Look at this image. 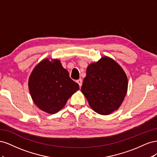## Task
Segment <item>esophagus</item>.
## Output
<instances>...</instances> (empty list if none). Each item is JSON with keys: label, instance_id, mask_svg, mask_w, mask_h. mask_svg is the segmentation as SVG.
Wrapping results in <instances>:
<instances>
[{"label": "esophagus", "instance_id": "34e87169", "mask_svg": "<svg viewBox=\"0 0 157 157\" xmlns=\"http://www.w3.org/2000/svg\"><path fill=\"white\" fill-rule=\"evenodd\" d=\"M77 83L78 84V85H79V86L80 87H81L82 86V79L81 78H80V79H78V80H77Z\"/></svg>", "mask_w": 157, "mask_h": 157}]
</instances>
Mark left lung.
<instances>
[{
	"mask_svg": "<svg viewBox=\"0 0 157 157\" xmlns=\"http://www.w3.org/2000/svg\"><path fill=\"white\" fill-rule=\"evenodd\" d=\"M127 89L124 71L115 61L105 56L88 65L81 91L95 112L107 115L121 106Z\"/></svg>",
	"mask_w": 157,
	"mask_h": 157,
	"instance_id": "left-lung-1",
	"label": "left lung"
}]
</instances>
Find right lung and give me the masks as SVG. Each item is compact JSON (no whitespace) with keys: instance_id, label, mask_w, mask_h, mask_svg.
I'll list each match as a JSON object with an SVG mask.
<instances>
[{"instance_id":"obj_1","label":"right lung","mask_w":157,"mask_h":157,"mask_svg":"<svg viewBox=\"0 0 157 157\" xmlns=\"http://www.w3.org/2000/svg\"><path fill=\"white\" fill-rule=\"evenodd\" d=\"M29 92L33 101L42 111L53 114L65 105L68 99L79 89L78 84L69 77L60 61H42L33 71L29 80Z\"/></svg>"}]
</instances>
